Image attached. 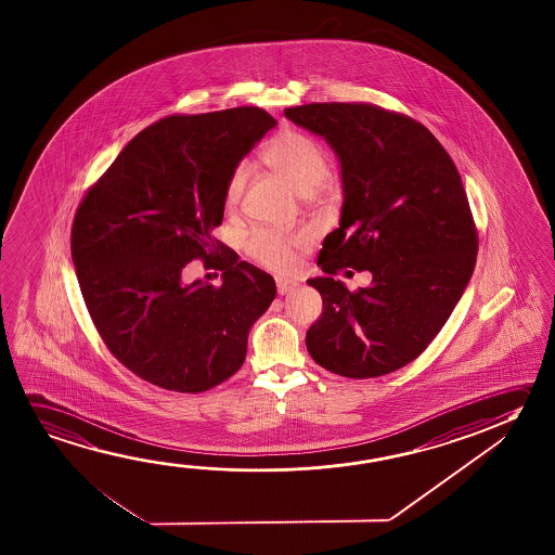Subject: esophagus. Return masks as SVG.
<instances>
[{
	"label": "esophagus",
	"mask_w": 555,
	"mask_h": 555,
	"mask_svg": "<svg viewBox=\"0 0 555 555\" xmlns=\"http://www.w3.org/2000/svg\"><path fill=\"white\" fill-rule=\"evenodd\" d=\"M298 284L294 281H288V279H282V276H276V292L281 294V296H286V294H291L294 288H296Z\"/></svg>",
	"instance_id": "34e87169"
}]
</instances>
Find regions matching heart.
Returning <instances> with one entry per match:
<instances>
[{
    "label": "heart",
    "mask_w": 555,
    "mask_h": 555,
    "mask_svg": "<svg viewBox=\"0 0 555 555\" xmlns=\"http://www.w3.org/2000/svg\"><path fill=\"white\" fill-rule=\"evenodd\" d=\"M264 163L269 168L281 176L282 180L291 183L296 193L311 195L319 190L328 178V160L325 151L308 135H301L294 129H286L274 137L269 146L264 149ZM246 185V168H236L228 180V207H234ZM294 240L282 236L273 230H257L249 237V254L254 255L259 263L271 269H288L294 255H292Z\"/></svg>",
    "instance_id": "obj_1"
}]
</instances>
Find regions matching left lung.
Returning <instances> with one entry per match:
<instances>
[{
    "instance_id": "obj_1",
    "label": "left lung",
    "mask_w": 555,
    "mask_h": 555,
    "mask_svg": "<svg viewBox=\"0 0 555 555\" xmlns=\"http://www.w3.org/2000/svg\"><path fill=\"white\" fill-rule=\"evenodd\" d=\"M323 137L340 163L343 210L309 279L323 313L306 335L321 367L352 379L397 372L436 338L473 276L478 236L446 149L416 119L373 104L284 109ZM370 270L373 286L348 292L332 274Z\"/></svg>"
}]
</instances>
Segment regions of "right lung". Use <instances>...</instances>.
<instances>
[{"instance_id":"obj_1","label":"right lung","mask_w":555,"mask_h":555,"mask_svg":"<svg viewBox=\"0 0 555 555\" xmlns=\"http://www.w3.org/2000/svg\"><path fill=\"white\" fill-rule=\"evenodd\" d=\"M274 126L254 106L160 119L77 209L72 257L92 321L109 352L156 387L203 392L227 382L276 296L271 274L212 237L230 176ZM197 256L220 263V287L182 281Z\"/></svg>"}]
</instances>
